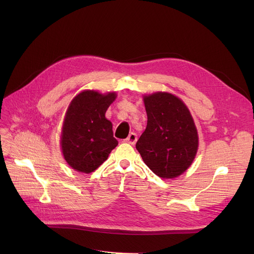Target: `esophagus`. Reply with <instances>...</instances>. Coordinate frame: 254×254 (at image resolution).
I'll return each instance as SVG.
<instances>
[{"instance_id":"obj_1","label":"esophagus","mask_w":254,"mask_h":254,"mask_svg":"<svg viewBox=\"0 0 254 254\" xmlns=\"http://www.w3.org/2000/svg\"><path fill=\"white\" fill-rule=\"evenodd\" d=\"M137 140H138V137H137V135L135 134V132H130V134L128 135V137L125 140V142L128 143L130 145H134V144H136Z\"/></svg>"}]
</instances>
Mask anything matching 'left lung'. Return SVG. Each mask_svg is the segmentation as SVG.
<instances>
[{"label": "left lung", "instance_id": "8db88e82", "mask_svg": "<svg viewBox=\"0 0 254 254\" xmlns=\"http://www.w3.org/2000/svg\"><path fill=\"white\" fill-rule=\"evenodd\" d=\"M147 127L136 148L144 163L158 177H179L193 163L198 135L188 106L167 91L144 95Z\"/></svg>", "mask_w": 254, "mask_h": 254}]
</instances>
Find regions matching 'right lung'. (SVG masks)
Listing matches in <instances>:
<instances>
[{
  "label": "right lung",
  "mask_w": 254,
  "mask_h": 254,
  "mask_svg": "<svg viewBox=\"0 0 254 254\" xmlns=\"http://www.w3.org/2000/svg\"><path fill=\"white\" fill-rule=\"evenodd\" d=\"M116 97L115 91L85 89L70 102L62 127L61 149L73 170L85 174L96 171L118 145L112 123L105 116Z\"/></svg>",
  "instance_id": "1"
}]
</instances>
